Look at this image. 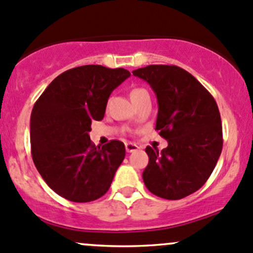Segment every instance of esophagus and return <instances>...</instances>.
<instances>
[{
	"mask_svg": "<svg viewBox=\"0 0 253 253\" xmlns=\"http://www.w3.org/2000/svg\"><path fill=\"white\" fill-rule=\"evenodd\" d=\"M137 149H139V146H137L136 144H134V142H126V152H134V151H136Z\"/></svg>",
	"mask_w": 253,
	"mask_h": 253,
	"instance_id": "obj_1",
	"label": "esophagus"
}]
</instances>
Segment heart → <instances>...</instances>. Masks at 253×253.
Listing matches in <instances>:
<instances>
[{
    "label": "heart",
    "mask_w": 253,
    "mask_h": 253,
    "mask_svg": "<svg viewBox=\"0 0 253 253\" xmlns=\"http://www.w3.org/2000/svg\"><path fill=\"white\" fill-rule=\"evenodd\" d=\"M146 89L144 88H134L131 92H130V97H136V96H140V94L142 93H146Z\"/></svg>",
    "instance_id": "heart-1"
}]
</instances>
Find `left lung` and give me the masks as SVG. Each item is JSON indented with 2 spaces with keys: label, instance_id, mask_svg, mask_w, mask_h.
Listing matches in <instances>:
<instances>
[{
  "label": "left lung",
  "instance_id": "8db88e82",
  "mask_svg": "<svg viewBox=\"0 0 253 253\" xmlns=\"http://www.w3.org/2000/svg\"><path fill=\"white\" fill-rule=\"evenodd\" d=\"M132 75L151 86L159 104L156 127L167 140L162 151L145 149L146 188L169 201L198 191L211 177L222 149L219 108L203 84L174 65H149Z\"/></svg>",
  "mask_w": 253,
  "mask_h": 253
}]
</instances>
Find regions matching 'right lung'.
<instances>
[{
    "label": "right lung",
    "instance_id": "right-lung-1",
    "mask_svg": "<svg viewBox=\"0 0 253 253\" xmlns=\"http://www.w3.org/2000/svg\"><path fill=\"white\" fill-rule=\"evenodd\" d=\"M130 76L126 69L84 65L62 72L45 88L31 116L34 165L45 183L76 203L107 193L126 157V146L112 140L92 144L93 121H102L112 92Z\"/></svg>",
    "mask_w": 253,
    "mask_h": 253
}]
</instances>
